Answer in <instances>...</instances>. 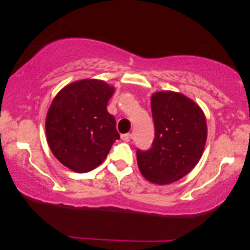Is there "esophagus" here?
I'll return each mask as SVG.
<instances>
[{
	"label": "esophagus",
	"instance_id": "34e87169",
	"mask_svg": "<svg viewBox=\"0 0 250 250\" xmlns=\"http://www.w3.org/2000/svg\"><path fill=\"white\" fill-rule=\"evenodd\" d=\"M121 139L123 140V141L129 142V141H130V139H131V134H129V133H127V134H122V135H121Z\"/></svg>",
	"mask_w": 250,
	"mask_h": 250
}]
</instances>
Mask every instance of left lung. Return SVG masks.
Here are the masks:
<instances>
[{
	"label": "left lung",
	"mask_w": 250,
	"mask_h": 250,
	"mask_svg": "<svg viewBox=\"0 0 250 250\" xmlns=\"http://www.w3.org/2000/svg\"><path fill=\"white\" fill-rule=\"evenodd\" d=\"M155 137L148 150L137 149L143 176L157 185L180 180L199 162L207 140V123L196 103L174 91L151 96Z\"/></svg>",
	"instance_id": "8db88e82"
}]
</instances>
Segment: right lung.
<instances>
[{
  "label": "right lung",
  "mask_w": 250,
  "mask_h": 250,
  "mask_svg": "<svg viewBox=\"0 0 250 250\" xmlns=\"http://www.w3.org/2000/svg\"><path fill=\"white\" fill-rule=\"evenodd\" d=\"M114 88L100 80H82L55 96L45 120L50 150L62 165L87 173L104 161L120 139L115 117L107 111Z\"/></svg>",
  "instance_id": "1"
}]
</instances>
